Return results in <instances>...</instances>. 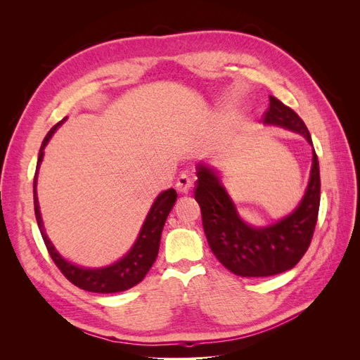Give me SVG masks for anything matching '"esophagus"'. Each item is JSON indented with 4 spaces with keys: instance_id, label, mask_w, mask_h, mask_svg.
Here are the masks:
<instances>
[{
    "instance_id": "obj_1",
    "label": "esophagus",
    "mask_w": 360,
    "mask_h": 360,
    "mask_svg": "<svg viewBox=\"0 0 360 360\" xmlns=\"http://www.w3.org/2000/svg\"><path fill=\"white\" fill-rule=\"evenodd\" d=\"M192 183H193V180L188 176V174H181V176L177 179L176 188L180 193H188L192 188Z\"/></svg>"
}]
</instances>
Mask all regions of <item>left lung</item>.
<instances>
[{"label": "left lung", "instance_id": "1", "mask_svg": "<svg viewBox=\"0 0 360 360\" xmlns=\"http://www.w3.org/2000/svg\"><path fill=\"white\" fill-rule=\"evenodd\" d=\"M269 99L263 123L292 130L312 146L303 120L276 97ZM197 169L195 200L201 207L207 242L222 266L237 276L261 278L282 274L299 263L309 248L320 209V167L314 148L311 176L302 201L290 214L267 226L248 225L219 174L205 163H200Z\"/></svg>", "mask_w": 360, "mask_h": 360}]
</instances>
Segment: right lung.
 Listing matches in <instances>:
<instances>
[{"label": "right lung", "instance_id": "add662e5", "mask_svg": "<svg viewBox=\"0 0 360 360\" xmlns=\"http://www.w3.org/2000/svg\"><path fill=\"white\" fill-rule=\"evenodd\" d=\"M64 120H61L60 123L53 126L45 136V139H43L40 151H39L34 183H32V192H34V213H36L39 230L43 237V242H45L48 248V252L53 259V263L57 264V267L61 270V274L66 276L73 285L91 292H120V291L129 290L135 287L136 284H139V282L146 278L148 270L155 263L159 252L163 225H165V221L172 209V205L177 200V192L171 188L168 191H163L162 193H159V197L155 200L153 205H151V209L146 217L143 228H141L136 242L134 243L132 248H130L129 252L123 258L115 261L114 264L99 267V269H86V267L76 266L70 263V261H68L66 258H63L58 254V250L51 243L49 237L45 233V226H43L39 198H37V176H39L40 163L43 160V155H45V151L43 150H45L49 139L52 138L53 134H56V130L61 126Z\"/></svg>", "mask_w": 360, "mask_h": 360}]
</instances>
